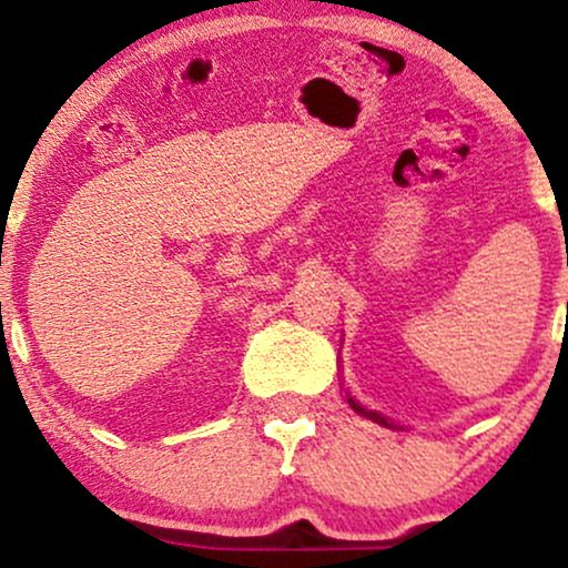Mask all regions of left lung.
<instances>
[{"instance_id": "1", "label": "left lung", "mask_w": 568, "mask_h": 568, "mask_svg": "<svg viewBox=\"0 0 568 568\" xmlns=\"http://www.w3.org/2000/svg\"><path fill=\"white\" fill-rule=\"evenodd\" d=\"M349 406H352V408H355V410H357V414H366V416H368V419L379 422V425H387V422H384L379 414H374V410H366V408H361V406H357V403H355V400H352V397H349Z\"/></svg>"}]
</instances>
